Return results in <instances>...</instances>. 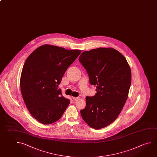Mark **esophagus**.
<instances>
[{"mask_svg":"<svg viewBox=\"0 0 157 157\" xmlns=\"http://www.w3.org/2000/svg\"><path fill=\"white\" fill-rule=\"evenodd\" d=\"M79 96H78V97H73V100H78V99H79Z\"/></svg>","mask_w":157,"mask_h":157,"instance_id":"obj_1","label":"esophagus"}]
</instances>
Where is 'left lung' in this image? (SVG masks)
<instances>
[{
    "label": "left lung",
    "mask_w": 157,
    "mask_h": 157,
    "mask_svg": "<svg viewBox=\"0 0 157 157\" xmlns=\"http://www.w3.org/2000/svg\"><path fill=\"white\" fill-rule=\"evenodd\" d=\"M79 61L97 91L86 97L81 116L91 128L100 129L115 121L122 110L131 84V68L124 56L113 48L82 52Z\"/></svg>",
    "instance_id": "1"
}]
</instances>
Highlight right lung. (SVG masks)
Instances as JSON below:
<instances>
[{
    "label": "right lung",
    "instance_id": "right-lung-1",
    "mask_svg": "<svg viewBox=\"0 0 157 157\" xmlns=\"http://www.w3.org/2000/svg\"><path fill=\"white\" fill-rule=\"evenodd\" d=\"M81 50L44 44L36 48L25 61L20 77V89L28 110L44 124L58 121L69 105L58 85Z\"/></svg>",
    "mask_w": 157,
    "mask_h": 157
}]
</instances>
